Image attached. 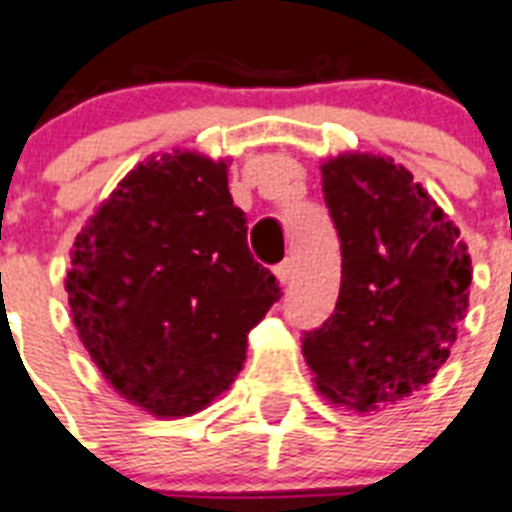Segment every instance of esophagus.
<instances>
[{
	"label": "esophagus",
	"mask_w": 512,
	"mask_h": 512,
	"mask_svg": "<svg viewBox=\"0 0 512 512\" xmlns=\"http://www.w3.org/2000/svg\"><path fill=\"white\" fill-rule=\"evenodd\" d=\"M273 273H276L278 284L286 286V284H289V281H292V276H294V263H292V260H284V263H278L276 268H273Z\"/></svg>",
	"instance_id": "obj_1"
}]
</instances>
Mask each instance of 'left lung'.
<instances>
[{"mask_svg":"<svg viewBox=\"0 0 512 512\" xmlns=\"http://www.w3.org/2000/svg\"><path fill=\"white\" fill-rule=\"evenodd\" d=\"M323 199L342 244L334 313L302 355L331 402L360 413L426 386L458 339L471 257L410 170L378 155L323 162Z\"/></svg>","mask_w":512,"mask_h":512,"instance_id":"1","label":"left lung"}]
</instances>
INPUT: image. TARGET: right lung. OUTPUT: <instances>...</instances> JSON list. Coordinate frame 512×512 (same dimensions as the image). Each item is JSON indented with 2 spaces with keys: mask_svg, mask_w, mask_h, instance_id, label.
I'll return each instance as SVG.
<instances>
[{
  "mask_svg": "<svg viewBox=\"0 0 512 512\" xmlns=\"http://www.w3.org/2000/svg\"><path fill=\"white\" fill-rule=\"evenodd\" d=\"M226 162L149 157L76 236L68 302L91 360L118 394L184 418L226 392L247 334L281 286L247 244Z\"/></svg>",
  "mask_w": 512,
  "mask_h": 512,
  "instance_id": "obj_1",
  "label": "right lung"
}]
</instances>
